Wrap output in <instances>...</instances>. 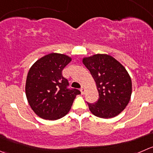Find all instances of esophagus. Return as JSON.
Listing matches in <instances>:
<instances>
[{"instance_id":"1","label":"esophagus","mask_w":153,"mask_h":153,"mask_svg":"<svg viewBox=\"0 0 153 153\" xmlns=\"http://www.w3.org/2000/svg\"><path fill=\"white\" fill-rule=\"evenodd\" d=\"M81 90V93H82V94H84V92H85V88H84V87H81V90Z\"/></svg>"}]
</instances>
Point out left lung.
Listing matches in <instances>:
<instances>
[{
	"mask_svg": "<svg viewBox=\"0 0 153 153\" xmlns=\"http://www.w3.org/2000/svg\"><path fill=\"white\" fill-rule=\"evenodd\" d=\"M96 82L99 92L96 103H87L95 116L110 119L117 116L129 102L132 91L131 77L119 61L105 54H97L82 60Z\"/></svg>",
	"mask_w": 153,
	"mask_h": 153,
	"instance_id": "1",
	"label": "left lung"
}]
</instances>
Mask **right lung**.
I'll return each mask as SVG.
<instances>
[{
  "label": "right lung",
  "instance_id": "obj_1",
  "mask_svg": "<svg viewBox=\"0 0 153 153\" xmlns=\"http://www.w3.org/2000/svg\"><path fill=\"white\" fill-rule=\"evenodd\" d=\"M71 60L65 54L51 53L36 60L30 69L25 93L30 106L39 117L48 120L63 117L81 93L77 89H68V80L62 75Z\"/></svg>",
  "mask_w": 153,
  "mask_h": 153
}]
</instances>
